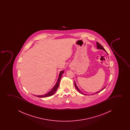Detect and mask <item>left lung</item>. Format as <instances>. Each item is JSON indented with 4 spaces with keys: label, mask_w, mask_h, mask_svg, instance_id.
<instances>
[{
    "label": "left lung",
    "mask_w": 130,
    "mask_h": 130,
    "mask_svg": "<svg viewBox=\"0 0 130 130\" xmlns=\"http://www.w3.org/2000/svg\"><path fill=\"white\" fill-rule=\"evenodd\" d=\"M96 44H97V48L98 49L103 50V51H104V52H106V53L107 54H108L107 53L106 51V50L104 49V48H103V46H102V45H101L99 43H98V42H96ZM75 88H76L77 90V91H78V92L79 93H80V94H83V95H87V94H84V93L82 92V91H81L80 89H79V88H78V86H77L76 84V83H75ZM106 86H105L104 87H103V88H102L101 90H100V91H97V92H96L95 93H94V94H97V93H98L100 92V91H103V89L105 88V87H106Z\"/></svg>",
    "instance_id": "left-lung-1"
}]
</instances>
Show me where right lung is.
I'll list each match as a JSON object with an SVG mask.
<instances>
[{"instance_id": "right-lung-1", "label": "right lung", "mask_w": 130, "mask_h": 130, "mask_svg": "<svg viewBox=\"0 0 130 130\" xmlns=\"http://www.w3.org/2000/svg\"><path fill=\"white\" fill-rule=\"evenodd\" d=\"M64 71H61L59 74V77L57 79V81L56 83L55 84V85L54 86L53 88H52L51 90H50L48 93H47L46 94H43V95H35V96H37L39 98H46V97H49L50 96H52L53 94H54L57 91V90L58 88L59 87V83L60 81L61 78L62 76V75L64 73Z\"/></svg>"}]
</instances>
